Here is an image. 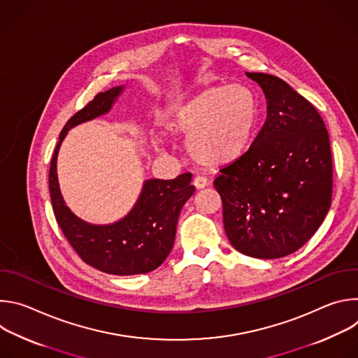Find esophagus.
Returning <instances> with one entry per match:
<instances>
[{
	"label": "esophagus",
	"mask_w": 358,
	"mask_h": 358,
	"mask_svg": "<svg viewBox=\"0 0 358 358\" xmlns=\"http://www.w3.org/2000/svg\"><path fill=\"white\" fill-rule=\"evenodd\" d=\"M192 184L195 185L196 189H202V188H206V187L208 185V180H207L206 177H202V176H196V177L194 178Z\"/></svg>",
	"instance_id": "1"
}]
</instances>
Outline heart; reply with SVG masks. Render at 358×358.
<instances>
[{"instance_id": "b5f03b06", "label": "heart", "mask_w": 358, "mask_h": 358, "mask_svg": "<svg viewBox=\"0 0 358 358\" xmlns=\"http://www.w3.org/2000/svg\"><path fill=\"white\" fill-rule=\"evenodd\" d=\"M164 117L171 131L188 137L187 148L195 162L218 167L238 159L249 145L258 105L245 86L224 85L171 106Z\"/></svg>"}]
</instances>
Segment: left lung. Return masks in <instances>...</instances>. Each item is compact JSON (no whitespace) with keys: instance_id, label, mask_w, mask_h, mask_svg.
<instances>
[{"instance_id":"1","label":"left lung","mask_w":358,"mask_h":358,"mask_svg":"<svg viewBox=\"0 0 358 358\" xmlns=\"http://www.w3.org/2000/svg\"><path fill=\"white\" fill-rule=\"evenodd\" d=\"M268 100L250 147L220 170L214 187L232 246L252 258L296 252L324 221L333 192L329 133L308 99L278 76L249 73Z\"/></svg>"}]
</instances>
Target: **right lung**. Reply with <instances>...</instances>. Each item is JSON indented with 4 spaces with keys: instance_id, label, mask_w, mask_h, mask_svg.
<instances>
[{
    "instance_id": "obj_1",
    "label": "right lung",
    "mask_w": 358,
    "mask_h": 358,
    "mask_svg": "<svg viewBox=\"0 0 358 358\" xmlns=\"http://www.w3.org/2000/svg\"><path fill=\"white\" fill-rule=\"evenodd\" d=\"M122 90L123 86H117L97 93L68 120L50 162L49 192L58 225L80 259L105 273L129 276L155 271L166 261L174 245L180 211L195 187L191 173L174 180H147L133 210L112 225H90L65 206L57 176L61 143L73 126L108 113Z\"/></svg>"
}]
</instances>
